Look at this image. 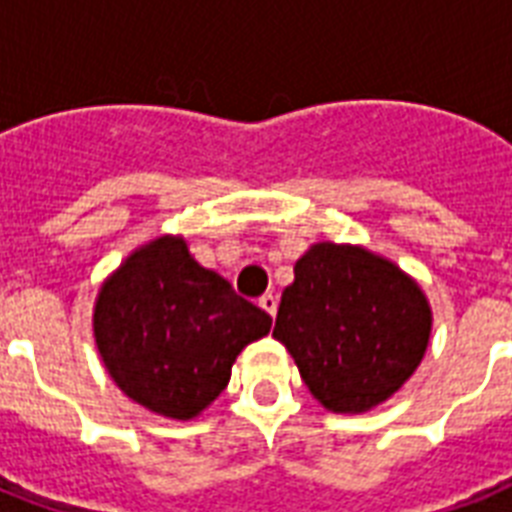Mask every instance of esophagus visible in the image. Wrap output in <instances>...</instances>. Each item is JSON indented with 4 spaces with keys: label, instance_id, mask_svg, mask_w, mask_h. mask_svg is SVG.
Segmentation results:
<instances>
[{
    "label": "esophagus",
    "instance_id": "34e87169",
    "mask_svg": "<svg viewBox=\"0 0 512 512\" xmlns=\"http://www.w3.org/2000/svg\"><path fill=\"white\" fill-rule=\"evenodd\" d=\"M259 307L267 312V315H272V318H275V315H277V296H275V293H264V296L259 299Z\"/></svg>",
    "mask_w": 512,
    "mask_h": 512
}]
</instances>
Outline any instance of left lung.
<instances>
[{
    "label": "left lung",
    "mask_w": 512,
    "mask_h": 512,
    "mask_svg": "<svg viewBox=\"0 0 512 512\" xmlns=\"http://www.w3.org/2000/svg\"><path fill=\"white\" fill-rule=\"evenodd\" d=\"M433 310L395 261L350 243H315L280 296L277 342L334 414H363L392 398L422 363Z\"/></svg>",
    "instance_id": "obj_1"
}]
</instances>
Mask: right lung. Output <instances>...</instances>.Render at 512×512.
I'll list each match as a JSON object with an SVG mask.
<instances>
[{
    "instance_id": "1",
    "label": "right lung",
    "mask_w": 512,
    "mask_h": 512,
    "mask_svg": "<svg viewBox=\"0 0 512 512\" xmlns=\"http://www.w3.org/2000/svg\"><path fill=\"white\" fill-rule=\"evenodd\" d=\"M269 328L267 312L194 261L181 235L138 245L101 283L93 307L95 347L114 384L178 422L219 398L237 355Z\"/></svg>"
}]
</instances>
